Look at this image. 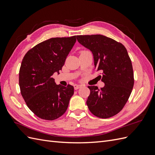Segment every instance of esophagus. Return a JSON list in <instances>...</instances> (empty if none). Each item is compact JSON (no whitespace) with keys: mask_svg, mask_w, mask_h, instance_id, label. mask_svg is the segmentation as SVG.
<instances>
[{"mask_svg":"<svg viewBox=\"0 0 155 155\" xmlns=\"http://www.w3.org/2000/svg\"><path fill=\"white\" fill-rule=\"evenodd\" d=\"M81 87V85H78V84H74V88L75 90H78V88H80Z\"/></svg>","mask_w":155,"mask_h":155,"instance_id":"obj_1","label":"esophagus"}]
</instances>
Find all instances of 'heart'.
Listing matches in <instances>:
<instances>
[{
    "label": "heart",
    "mask_w": 155,
    "mask_h": 155,
    "mask_svg": "<svg viewBox=\"0 0 155 155\" xmlns=\"http://www.w3.org/2000/svg\"><path fill=\"white\" fill-rule=\"evenodd\" d=\"M88 51H87V50H83V51H82L81 52V53H82V52H88Z\"/></svg>",
    "instance_id": "1"
}]
</instances>
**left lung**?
Here are the masks:
<instances>
[{"instance_id":"left-lung-1","label":"left lung","mask_w":155,"mask_h":155,"mask_svg":"<svg viewBox=\"0 0 155 155\" xmlns=\"http://www.w3.org/2000/svg\"><path fill=\"white\" fill-rule=\"evenodd\" d=\"M77 41L93 52L94 67L104 87L88 86L87 104L94 116L108 118L123 109L134 86L132 62L124 46L101 35H78Z\"/></svg>"}]
</instances>
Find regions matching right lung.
Returning <instances> with one entry per match:
<instances>
[{
    "label": "right lung",
    "instance_id": "add662e5",
    "mask_svg": "<svg viewBox=\"0 0 155 155\" xmlns=\"http://www.w3.org/2000/svg\"><path fill=\"white\" fill-rule=\"evenodd\" d=\"M76 41V36L50 38L30 49L22 59L21 93L29 109L42 119L53 120L61 117L74 94L72 85L56 84L52 76L62 70Z\"/></svg>",
    "mask_w": 155,
    "mask_h": 155
}]
</instances>
